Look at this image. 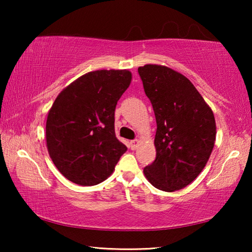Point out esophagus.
I'll use <instances>...</instances> for the list:
<instances>
[{
	"label": "esophagus",
	"instance_id": "1",
	"mask_svg": "<svg viewBox=\"0 0 252 252\" xmlns=\"http://www.w3.org/2000/svg\"><path fill=\"white\" fill-rule=\"evenodd\" d=\"M139 143H140V141H139L138 139L132 140V141H130V148H131V150H135V149L138 148Z\"/></svg>",
	"mask_w": 252,
	"mask_h": 252
}]
</instances>
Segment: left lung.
Listing matches in <instances>:
<instances>
[{
  "label": "left lung",
  "mask_w": 252,
  "mask_h": 252,
  "mask_svg": "<svg viewBox=\"0 0 252 252\" xmlns=\"http://www.w3.org/2000/svg\"><path fill=\"white\" fill-rule=\"evenodd\" d=\"M157 121L156 160L143 169L157 189L172 192L190 185L210 158L216 140L212 110L185 75L168 66L138 69Z\"/></svg>",
  "instance_id": "1"
}]
</instances>
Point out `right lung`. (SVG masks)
I'll use <instances>...</instances> for the list:
<instances>
[{"label": "right lung", "instance_id": "add662e5", "mask_svg": "<svg viewBox=\"0 0 252 252\" xmlns=\"http://www.w3.org/2000/svg\"><path fill=\"white\" fill-rule=\"evenodd\" d=\"M131 79L127 70L89 72L55 99L46 120V147L67 180L95 186L113 172L127 150L116 136L114 111Z\"/></svg>", "mask_w": 252, "mask_h": 252}]
</instances>
